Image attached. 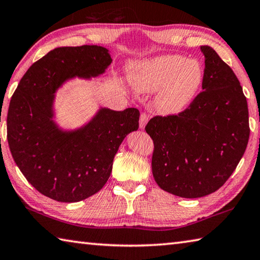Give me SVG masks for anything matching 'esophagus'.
Masks as SVG:
<instances>
[{"label":"esophagus","instance_id":"esophagus-1","mask_svg":"<svg viewBox=\"0 0 260 260\" xmlns=\"http://www.w3.org/2000/svg\"><path fill=\"white\" fill-rule=\"evenodd\" d=\"M148 119H149V116L146 115L145 112H142V114H141V116H140V128L141 129L144 128L146 122H148Z\"/></svg>","mask_w":260,"mask_h":260}]
</instances>
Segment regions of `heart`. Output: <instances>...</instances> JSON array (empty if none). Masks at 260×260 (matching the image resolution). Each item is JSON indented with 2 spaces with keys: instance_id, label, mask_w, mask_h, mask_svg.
I'll return each instance as SVG.
<instances>
[{
  "instance_id": "heart-1",
  "label": "heart",
  "mask_w": 260,
  "mask_h": 260,
  "mask_svg": "<svg viewBox=\"0 0 260 260\" xmlns=\"http://www.w3.org/2000/svg\"><path fill=\"white\" fill-rule=\"evenodd\" d=\"M202 78L204 72L199 61L174 54L146 60L132 74V83L139 91L160 88L154 103L164 115H176L185 109L194 99Z\"/></svg>"
}]
</instances>
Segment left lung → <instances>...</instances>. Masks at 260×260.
Masks as SVG:
<instances>
[{"mask_svg":"<svg viewBox=\"0 0 260 260\" xmlns=\"http://www.w3.org/2000/svg\"><path fill=\"white\" fill-rule=\"evenodd\" d=\"M205 55L202 89L185 110L155 116L145 126L152 139V174L160 188L182 198L218 190L247 148L248 103L238 77L210 46Z\"/></svg>","mask_w":260,"mask_h":260,"instance_id":"left-lung-1","label":"left lung"}]
</instances>
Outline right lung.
Masks as SVG:
<instances>
[{"label":"right lung","instance_id":"obj_1","mask_svg":"<svg viewBox=\"0 0 260 260\" xmlns=\"http://www.w3.org/2000/svg\"><path fill=\"white\" fill-rule=\"evenodd\" d=\"M111 61L102 46L56 48L30 66L11 98L7 129L12 157L27 181L55 201L77 202L100 191L119 145L139 128L135 108H102L87 125L70 132L52 119L61 85L74 77H96Z\"/></svg>","mask_w":260,"mask_h":260}]
</instances>
